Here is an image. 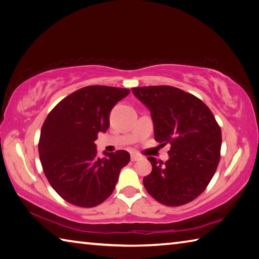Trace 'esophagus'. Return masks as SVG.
<instances>
[{"instance_id":"obj_1","label":"esophagus","mask_w":259,"mask_h":259,"mask_svg":"<svg viewBox=\"0 0 259 259\" xmlns=\"http://www.w3.org/2000/svg\"><path fill=\"white\" fill-rule=\"evenodd\" d=\"M139 159H142V157L139 156L137 154H131V161L136 162V161H139Z\"/></svg>"}]
</instances>
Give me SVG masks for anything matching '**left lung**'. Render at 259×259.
<instances>
[{
  "label": "left lung",
  "instance_id": "8db88e82",
  "mask_svg": "<svg viewBox=\"0 0 259 259\" xmlns=\"http://www.w3.org/2000/svg\"><path fill=\"white\" fill-rule=\"evenodd\" d=\"M152 114L155 140L171 145L168 159L158 162L144 178L148 194L166 206L197 198L213 178L220 162L222 134L215 117L199 98L171 86L133 88Z\"/></svg>",
  "mask_w": 259,
  "mask_h": 259
}]
</instances>
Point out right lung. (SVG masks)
Returning a JSON list of instances; mask_svg holds the SVG:
<instances>
[{"mask_svg":"<svg viewBox=\"0 0 259 259\" xmlns=\"http://www.w3.org/2000/svg\"><path fill=\"white\" fill-rule=\"evenodd\" d=\"M129 89L88 86L61 101L40 130L38 153L52 188L79 207L102 204L113 192L121 168L130 161L126 150L97 157L95 140L110 125V113Z\"/></svg>","mask_w":259,"mask_h":259,"instance_id":"right-lung-1","label":"right lung"}]
</instances>
